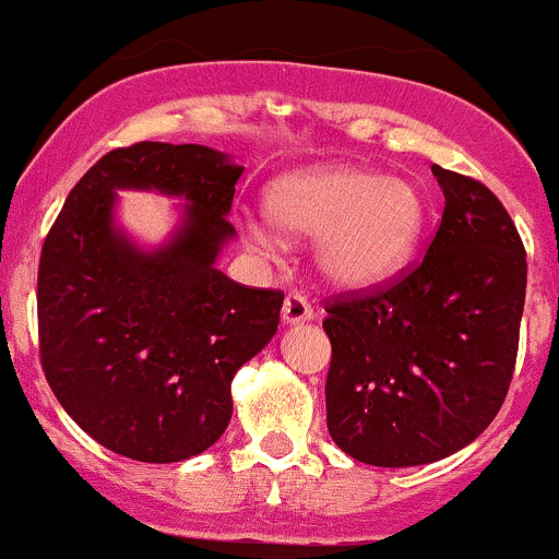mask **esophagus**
Wrapping results in <instances>:
<instances>
[{
	"label": "esophagus",
	"mask_w": 559,
	"mask_h": 559,
	"mask_svg": "<svg viewBox=\"0 0 559 559\" xmlns=\"http://www.w3.org/2000/svg\"><path fill=\"white\" fill-rule=\"evenodd\" d=\"M311 319H313V308L308 306V300L300 295V292L286 295L284 308H281V321H284V324H300V321H311Z\"/></svg>",
	"instance_id": "obj_1"
}]
</instances>
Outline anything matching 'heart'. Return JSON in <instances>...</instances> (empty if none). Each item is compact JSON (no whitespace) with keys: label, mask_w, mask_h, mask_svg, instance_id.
Wrapping results in <instances>:
<instances>
[{"label":"heart","mask_w":559,"mask_h":559,"mask_svg":"<svg viewBox=\"0 0 559 559\" xmlns=\"http://www.w3.org/2000/svg\"><path fill=\"white\" fill-rule=\"evenodd\" d=\"M273 224L248 227L253 243L275 251L281 235L311 238L321 278L343 292L389 284L414 257L425 227L419 186L357 165H321L286 173L264 189Z\"/></svg>","instance_id":"1"}]
</instances>
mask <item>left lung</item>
I'll list each match as a JSON object with an SVG mask.
<instances>
[{
    "label": "left lung",
    "mask_w": 559,
    "mask_h": 559,
    "mask_svg": "<svg viewBox=\"0 0 559 559\" xmlns=\"http://www.w3.org/2000/svg\"><path fill=\"white\" fill-rule=\"evenodd\" d=\"M443 191L427 257L397 284L326 308V430L376 467L438 462L476 441L514 376L527 259L478 180L432 165Z\"/></svg>",
    "instance_id": "1"
}]
</instances>
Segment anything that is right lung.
I'll list each match as a JSON object with an SVG mask.
<instances>
[{"label":"right lung","mask_w":559,"mask_h":559,"mask_svg":"<svg viewBox=\"0 0 559 559\" xmlns=\"http://www.w3.org/2000/svg\"><path fill=\"white\" fill-rule=\"evenodd\" d=\"M243 167L207 145L138 143L105 154L67 197L37 275L39 357L61 408L110 452L180 462L233 419V379L278 330L284 292L216 267ZM118 190L180 199L179 224L140 247Z\"/></svg>","instance_id":"add662e5"}]
</instances>
